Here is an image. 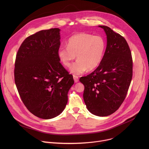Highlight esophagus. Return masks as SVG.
<instances>
[{
  "label": "esophagus",
  "instance_id": "1",
  "mask_svg": "<svg viewBox=\"0 0 149 149\" xmlns=\"http://www.w3.org/2000/svg\"><path fill=\"white\" fill-rule=\"evenodd\" d=\"M73 78H74V81L75 82H78L79 81V78H78V77L77 76H75V75H73Z\"/></svg>",
  "mask_w": 149,
  "mask_h": 149
}]
</instances>
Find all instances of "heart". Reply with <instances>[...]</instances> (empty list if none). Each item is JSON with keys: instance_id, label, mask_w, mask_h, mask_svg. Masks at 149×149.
<instances>
[{"instance_id": "b5f03b06", "label": "heart", "mask_w": 149, "mask_h": 149, "mask_svg": "<svg viewBox=\"0 0 149 149\" xmlns=\"http://www.w3.org/2000/svg\"><path fill=\"white\" fill-rule=\"evenodd\" d=\"M105 49L106 42L103 37L80 33L69 38L67 47H59L57 54L62 64L68 68L77 55V61L70 71L75 75H79L87 70L90 71L96 69L102 60Z\"/></svg>"}]
</instances>
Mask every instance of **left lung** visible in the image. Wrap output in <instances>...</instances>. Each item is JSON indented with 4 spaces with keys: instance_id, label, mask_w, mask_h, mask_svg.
<instances>
[{
    "instance_id": "obj_1",
    "label": "left lung",
    "mask_w": 149,
    "mask_h": 149,
    "mask_svg": "<svg viewBox=\"0 0 149 149\" xmlns=\"http://www.w3.org/2000/svg\"><path fill=\"white\" fill-rule=\"evenodd\" d=\"M107 47L97 68L79 81L84 86V100L94 115L105 117L117 111L124 101L133 75L132 54L125 39L110 28L101 25Z\"/></svg>"
}]
</instances>
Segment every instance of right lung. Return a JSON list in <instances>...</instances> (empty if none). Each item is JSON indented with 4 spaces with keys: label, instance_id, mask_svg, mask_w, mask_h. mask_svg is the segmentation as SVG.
<instances>
[{
    "label": "right lung",
    "instance_id": "1",
    "mask_svg": "<svg viewBox=\"0 0 149 149\" xmlns=\"http://www.w3.org/2000/svg\"><path fill=\"white\" fill-rule=\"evenodd\" d=\"M60 31L42 30L28 36L15 60V82L21 100L31 113L43 119L54 118L63 111L74 83L58 56Z\"/></svg>",
    "mask_w": 149,
    "mask_h": 149
}]
</instances>
